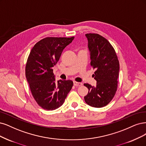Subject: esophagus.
I'll list each match as a JSON object with an SVG mask.
<instances>
[{
	"instance_id": "esophagus-1",
	"label": "esophagus",
	"mask_w": 146,
	"mask_h": 146,
	"mask_svg": "<svg viewBox=\"0 0 146 146\" xmlns=\"http://www.w3.org/2000/svg\"><path fill=\"white\" fill-rule=\"evenodd\" d=\"M83 84L82 83H80V82H74V85L75 86H82Z\"/></svg>"
}]
</instances>
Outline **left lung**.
<instances>
[{"label": "left lung", "mask_w": 146, "mask_h": 146, "mask_svg": "<svg viewBox=\"0 0 146 146\" xmlns=\"http://www.w3.org/2000/svg\"><path fill=\"white\" fill-rule=\"evenodd\" d=\"M90 51V65L95 69L94 78L96 86L88 83L84 86L89 89L84 97L88 105L94 108H102L108 105L117 92L119 64L117 54L106 38L98 34H86Z\"/></svg>", "instance_id": "8db88e82"}]
</instances>
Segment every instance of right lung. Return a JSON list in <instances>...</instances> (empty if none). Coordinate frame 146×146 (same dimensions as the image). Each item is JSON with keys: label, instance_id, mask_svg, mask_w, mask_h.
<instances>
[{"label": "right lung", "instance_id": "right-lung-1", "mask_svg": "<svg viewBox=\"0 0 146 146\" xmlns=\"http://www.w3.org/2000/svg\"><path fill=\"white\" fill-rule=\"evenodd\" d=\"M74 38L46 37L35 44L29 53L25 68L26 78L34 100L45 110L60 108L72 89L71 80L56 82L52 68Z\"/></svg>", "mask_w": 146, "mask_h": 146}]
</instances>
